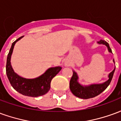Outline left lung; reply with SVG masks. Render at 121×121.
Segmentation results:
<instances>
[{
  "instance_id": "obj_1",
  "label": "left lung",
  "mask_w": 121,
  "mask_h": 121,
  "mask_svg": "<svg viewBox=\"0 0 121 121\" xmlns=\"http://www.w3.org/2000/svg\"><path fill=\"white\" fill-rule=\"evenodd\" d=\"M99 44H103L106 45L108 49L109 50V52H112V49L110 48L109 44L104 40H100L98 42ZM115 69L111 72L109 74V79L106 82H104L102 84H92L89 86H82L78 82V76L76 73L73 71V76L71 77L70 83H69V87L71 89V92L75 96L83 99H87L93 98L95 96L99 95L102 92L106 89L108 86H109L110 82L112 81V78L114 74Z\"/></svg>"
}]
</instances>
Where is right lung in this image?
I'll use <instances>...</instances> for the list:
<instances>
[{"label": "right lung", "mask_w": 121, "mask_h": 121, "mask_svg": "<svg viewBox=\"0 0 121 121\" xmlns=\"http://www.w3.org/2000/svg\"><path fill=\"white\" fill-rule=\"evenodd\" d=\"M22 37L23 36L20 37L12 43L11 48L8 54L6 67L7 76L12 86L19 93L25 96L32 97L41 96L49 91L52 79L61 71V67H56L48 69L41 76L34 79L24 78L15 73L11 65L10 59L15 43L21 39Z\"/></svg>", "instance_id": "add662e5"}]
</instances>
